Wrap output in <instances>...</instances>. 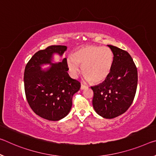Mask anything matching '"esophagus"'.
Listing matches in <instances>:
<instances>
[{"instance_id": "esophagus-1", "label": "esophagus", "mask_w": 156, "mask_h": 156, "mask_svg": "<svg viewBox=\"0 0 156 156\" xmlns=\"http://www.w3.org/2000/svg\"><path fill=\"white\" fill-rule=\"evenodd\" d=\"M86 87H87V86L83 85V84L81 83V85H80V90H84V89H85Z\"/></svg>"}]
</instances>
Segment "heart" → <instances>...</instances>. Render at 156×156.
Here are the masks:
<instances>
[{
	"label": "heart",
	"instance_id": "b5f03b06",
	"mask_svg": "<svg viewBox=\"0 0 156 156\" xmlns=\"http://www.w3.org/2000/svg\"><path fill=\"white\" fill-rule=\"evenodd\" d=\"M112 62L113 53L109 48L91 45L79 49L67 58V65L73 76L80 72L82 66L85 78L95 83L105 80Z\"/></svg>",
	"mask_w": 156,
	"mask_h": 156
}]
</instances>
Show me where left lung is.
I'll return each instance as SVG.
<instances>
[{"instance_id": "1", "label": "left lung", "mask_w": 156, "mask_h": 156, "mask_svg": "<svg viewBox=\"0 0 156 156\" xmlns=\"http://www.w3.org/2000/svg\"><path fill=\"white\" fill-rule=\"evenodd\" d=\"M113 53L109 75L102 83L91 87L92 105L96 112L105 119L124 113L134 100L137 86V70L127 51L108 45Z\"/></svg>"}]
</instances>
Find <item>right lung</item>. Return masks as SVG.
Segmentation results:
<instances>
[{
  "label": "right lung",
  "instance_id": "obj_1",
  "mask_svg": "<svg viewBox=\"0 0 156 156\" xmlns=\"http://www.w3.org/2000/svg\"><path fill=\"white\" fill-rule=\"evenodd\" d=\"M66 46H50L39 51L27 63L24 71V88L28 103L36 115L49 121L65 117L72 106V97L80 83L69 76L66 58L53 63L54 54L62 56ZM51 66L42 70L41 66Z\"/></svg>",
  "mask_w": 156,
  "mask_h": 156
}]
</instances>
